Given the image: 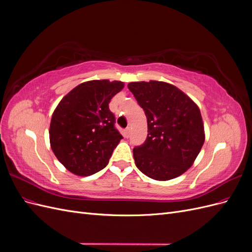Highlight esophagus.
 Segmentation results:
<instances>
[{"mask_svg": "<svg viewBox=\"0 0 252 252\" xmlns=\"http://www.w3.org/2000/svg\"><path fill=\"white\" fill-rule=\"evenodd\" d=\"M124 135H125V138H128L129 135H130V128L129 127H127L125 130H124Z\"/></svg>", "mask_w": 252, "mask_h": 252, "instance_id": "obj_1", "label": "esophagus"}]
</instances>
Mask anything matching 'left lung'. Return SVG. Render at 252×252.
<instances>
[{
  "label": "left lung",
  "instance_id": "8db88e82",
  "mask_svg": "<svg viewBox=\"0 0 252 252\" xmlns=\"http://www.w3.org/2000/svg\"><path fill=\"white\" fill-rule=\"evenodd\" d=\"M128 88L144 109L148 126L146 141L133 148L136 167L157 181L180 177L191 167L205 141L199 107L169 83L131 82Z\"/></svg>",
  "mask_w": 252,
  "mask_h": 252
}]
</instances>
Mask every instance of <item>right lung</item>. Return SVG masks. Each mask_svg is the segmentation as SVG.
I'll use <instances>...</instances> for the list:
<instances>
[{"label": "right lung", "mask_w": 252, "mask_h": 252, "mask_svg": "<svg viewBox=\"0 0 252 252\" xmlns=\"http://www.w3.org/2000/svg\"><path fill=\"white\" fill-rule=\"evenodd\" d=\"M124 88L121 81L84 82L68 93L55 109L49 127L53 154L67 170L87 177L105 168L123 139L114 127L108 104Z\"/></svg>", "instance_id": "obj_1"}]
</instances>
